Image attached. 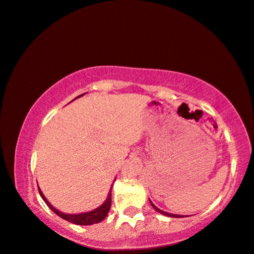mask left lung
Listing matches in <instances>:
<instances>
[{
    "label": "left lung",
    "instance_id": "1",
    "mask_svg": "<svg viewBox=\"0 0 254 254\" xmlns=\"http://www.w3.org/2000/svg\"><path fill=\"white\" fill-rule=\"evenodd\" d=\"M150 203H151V206H152V207H154V208H155V209H156L158 213H161V214H163V215H167V216H170V218H182V216H181V215H176V214H172V213H167V212H163V210H161L160 208H157V207H156V206H155V204H154V203H152V202H151V201H150Z\"/></svg>",
    "mask_w": 254,
    "mask_h": 254
}]
</instances>
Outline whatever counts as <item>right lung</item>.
<instances>
[{
  "mask_svg": "<svg viewBox=\"0 0 254 254\" xmlns=\"http://www.w3.org/2000/svg\"><path fill=\"white\" fill-rule=\"evenodd\" d=\"M82 96V94H81ZM79 96V97H81ZM77 97V98H79ZM112 189V188H111ZM111 189H110V193L108 195V198L105 200V202H104L102 206H99L98 208L91 210V212H86V213H80V214H65V213L60 212V210H58L57 208H54L52 204L48 202L47 198L45 197V195L42 194L41 189L39 188V193L41 195L42 200L45 201L46 203H47V206L50 207V208L53 210L54 213H56L57 215H59L60 218L67 220V221L72 222V224H75V225H93V224H98V222L103 221L104 219L106 218V215H108L109 210H110V207H111Z\"/></svg>",
  "mask_w": 254,
  "mask_h": 254,
  "instance_id": "add662e5",
  "label": "right lung"
}]
</instances>
